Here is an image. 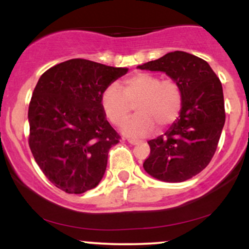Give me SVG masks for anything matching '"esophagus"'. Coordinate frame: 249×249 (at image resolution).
Returning <instances> with one entry per match:
<instances>
[{
  "label": "esophagus",
  "mask_w": 249,
  "mask_h": 249,
  "mask_svg": "<svg viewBox=\"0 0 249 249\" xmlns=\"http://www.w3.org/2000/svg\"><path fill=\"white\" fill-rule=\"evenodd\" d=\"M127 142H130L131 145H138V144H141V141H137V139H127Z\"/></svg>",
  "instance_id": "obj_1"
}]
</instances>
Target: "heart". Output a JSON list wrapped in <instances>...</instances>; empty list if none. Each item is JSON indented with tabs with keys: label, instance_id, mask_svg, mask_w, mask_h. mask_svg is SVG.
<instances>
[{
	"label": "heart",
	"instance_id": "obj_1",
	"mask_svg": "<svg viewBox=\"0 0 249 249\" xmlns=\"http://www.w3.org/2000/svg\"><path fill=\"white\" fill-rule=\"evenodd\" d=\"M105 117L119 125L134 105L137 115L122 125V133L132 138L150 136L156 128L164 130L178 119L182 107V92L173 79H161L150 72H137L121 84L108 85L101 98Z\"/></svg>",
	"mask_w": 249,
	"mask_h": 249
}]
</instances>
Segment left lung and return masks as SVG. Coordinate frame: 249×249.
<instances>
[{
  "mask_svg": "<svg viewBox=\"0 0 249 249\" xmlns=\"http://www.w3.org/2000/svg\"><path fill=\"white\" fill-rule=\"evenodd\" d=\"M137 68L165 72L182 92L178 119L162 136L147 142L151 153L142 167L161 181L191 179L210 164L218 147L226 118L221 82L206 61L184 51Z\"/></svg>",
  "mask_w": 249,
  "mask_h": 249,
  "instance_id": "obj_1",
  "label": "left lung"
}]
</instances>
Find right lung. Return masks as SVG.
<instances>
[{
  "label": "right lung",
  "mask_w": 249,
  "mask_h": 249,
  "mask_svg": "<svg viewBox=\"0 0 249 249\" xmlns=\"http://www.w3.org/2000/svg\"><path fill=\"white\" fill-rule=\"evenodd\" d=\"M128 71L88 59H69L39 77L28 111L29 146L48 179L81 194L101 182L118 133L105 118L101 98Z\"/></svg>",
  "instance_id": "right-lung-1"
}]
</instances>
